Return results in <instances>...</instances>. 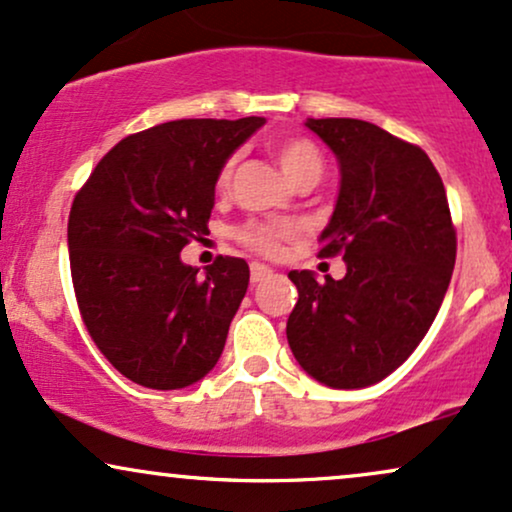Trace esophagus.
<instances>
[{"mask_svg":"<svg viewBox=\"0 0 512 512\" xmlns=\"http://www.w3.org/2000/svg\"><path fill=\"white\" fill-rule=\"evenodd\" d=\"M270 275H273V270H270L268 266H263V263H251V282H254V285L268 280Z\"/></svg>","mask_w":512,"mask_h":512,"instance_id":"1","label":"esophagus"}]
</instances>
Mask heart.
<instances>
[{
  "instance_id": "heart-1",
  "label": "heart",
  "mask_w": 512,
  "mask_h": 512,
  "mask_svg": "<svg viewBox=\"0 0 512 512\" xmlns=\"http://www.w3.org/2000/svg\"><path fill=\"white\" fill-rule=\"evenodd\" d=\"M270 150H273L282 174H285L290 182H297V179L306 177V174H316V177L321 174V153H318V148L311 141H306V138H278V141L270 146ZM232 172L234 162L230 160L220 170V189H227V186H230ZM290 237H294V227L290 225H256L254 222V225H246L244 230L239 232V239H242L246 246H251L254 251H261V254L268 256L278 254L282 239Z\"/></svg>"
}]
</instances>
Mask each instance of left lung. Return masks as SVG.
Listing matches in <instances>:
<instances>
[{
    "label": "left lung",
    "mask_w": 512,
    "mask_h": 512,
    "mask_svg": "<svg viewBox=\"0 0 512 512\" xmlns=\"http://www.w3.org/2000/svg\"><path fill=\"white\" fill-rule=\"evenodd\" d=\"M333 150L340 189L321 256L345 278L290 270L299 299L287 318L297 364L328 388H366L417 350L446 297L455 230L434 162L422 148L362 119H306Z\"/></svg>",
    "instance_id": "1"
}]
</instances>
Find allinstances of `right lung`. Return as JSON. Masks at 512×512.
Returning <instances> with one entry per match:
<instances>
[{"label":"right lung","mask_w":512,"mask_h":512,"mask_svg":"<svg viewBox=\"0 0 512 512\" xmlns=\"http://www.w3.org/2000/svg\"><path fill=\"white\" fill-rule=\"evenodd\" d=\"M263 117L177 119L126 136L98 162L69 215V261L90 338L119 374L179 390L218 364L246 287L244 258L206 273L182 249L208 234L220 170Z\"/></svg>","instance_id":"right-lung-1"}]
</instances>
